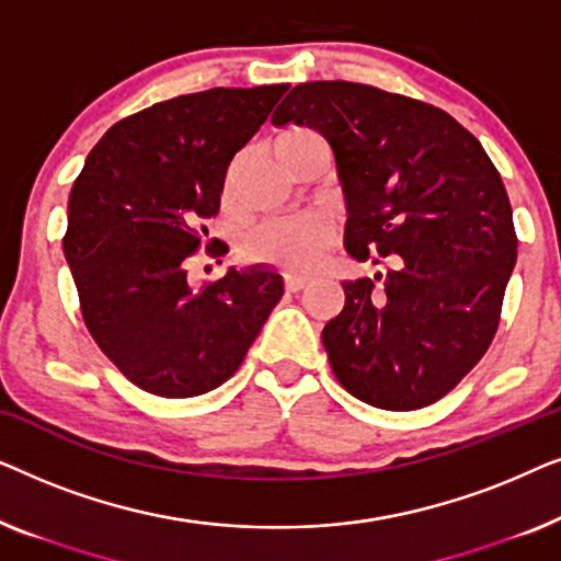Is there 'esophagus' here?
<instances>
[{"mask_svg": "<svg viewBox=\"0 0 561 561\" xmlns=\"http://www.w3.org/2000/svg\"><path fill=\"white\" fill-rule=\"evenodd\" d=\"M309 286V278H304V275H286V288L290 294H296V290H304Z\"/></svg>", "mask_w": 561, "mask_h": 561, "instance_id": "esophagus-1", "label": "esophagus"}]
</instances>
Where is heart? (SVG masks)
Returning <instances> with one entry per match:
<instances>
[{"label": "heart", "mask_w": 561, "mask_h": 561, "mask_svg": "<svg viewBox=\"0 0 561 561\" xmlns=\"http://www.w3.org/2000/svg\"><path fill=\"white\" fill-rule=\"evenodd\" d=\"M288 142L321 145L319 137L306 127H290L278 140V145ZM329 240H332L329 229L319 219H278L255 229L248 250L252 257L263 260V263L290 267V271H309L324 257Z\"/></svg>", "instance_id": "heart-1"}]
</instances>
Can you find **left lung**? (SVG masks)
Returning <instances> with one entry per match:
<instances>
[{
  "instance_id": "1",
  "label": "left lung",
  "mask_w": 561,
  "mask_h": 561,
  "mask_svg": "<svg viewBox=\"0 0 561 561\" xmlns=\"http://www.w3.org/2000/svg\"><path fill=\"white\" fill-rule=\"evenodd\" d=\"M334 152L344 248L386 273L344 280L321 332L342 388L386 411L447 396L485 355L516 265L508 194L478 137L439 106L352 81L298 83L271 117Z\"/></svg>"
}]
</instances>
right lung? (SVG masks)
Segmentation results:
<instances>
[{
  "mask_svg": "<svg viewBox=\"0 0 561 561\" xmlns=\"http://www.w3.org/2000/svg\"><path fill=\"white\" fill-rule=\"evenodd\" d=\"M288 83L209 89L117 122L68 198L64 255L99 350L152 396L191 398L232 378L283 296L273 267H229L194 288L227 168ZM217 242L206 244L219 255Z\"/></svg>",
  "mask_w": 561,
  "mask_h": 561,
  "instance_id": "1",
  "label": "right lung"
}]
</instances>
